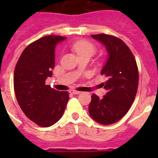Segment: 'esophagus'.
Masks as SVG:
<instances>
[{"mask_svg": "<svg viewBox=\"0 0 158 158\" xmlns=\"http://www.w3.org/2000/svg\"><path fill=\"white\" fill-rule=\"evenodd\" d=\"M80 93H81V92L76 91V90H71V91H70V94H74V95H75V94H80Z\"/></svg>", "mask_w": 158, "mask_h": 158, "instance_id": "34e87169", "label": "esophagus"}]
</instances>
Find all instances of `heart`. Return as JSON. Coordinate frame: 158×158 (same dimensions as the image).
<instances>
[{
    "label": "heart",
    "instance_id": "1",
    "mask_svg": "<svg viewBox=\"0 0 158 158\" xmlns=\"http://www.w3.org/2000/svg\"><path fill=\"white\" fill-rule=\"evenodd\" d=\"M72 48H73V50L79 56L84 54H89L92 56L94 53V52H95L94 46L91 43H89V42L85 40H81L77 42V43H74Z\"/></svg>",
    "mask_w": 158,
    "mask_h": 158
}]
</instances>
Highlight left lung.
<instances>
[{"label": "left lung", "instance_id": "left-lung-1", "mask_svg": "<svg viewBox=\"0 0 158 158\" xmlns=\"http://www.w3.org/2000/svg\"><path fill=\"white\" fill-rule=\"evenodd\" d=\"M105 47L107 59L101 70L106 77L103 84L106 94L102 98L92 95L89 115L102 125L117 122L130 110L139 84L136 60L130 48L122 40L107 34L92 35Z\"/></svg>", "mask_w": 158, "mask_h": 158}]
</instances>
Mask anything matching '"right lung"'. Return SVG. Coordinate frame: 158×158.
Here are the masks:
<instances>
[{"instance_id": "right-lung-1", "label": "right lung", "mask_w": 158, "mask_h": 158, "mask_svg": "<svg viewBox=\"0 0 158 158\" xmlns=\"http://www.w3.org/2000/svg\"><path fill=\"white\" fill-rule=\"evenodd\" d=\"M66 39L56 35L46 36L23 50L16 64L14 89L18 103L32 121L49 127L61 118L69 100V94L46 85L52 76L56 46Z\"/></svg>"}]
</instances>
